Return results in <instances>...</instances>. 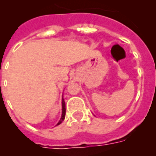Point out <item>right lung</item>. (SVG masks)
<instances>
[{
  "mask_svg": "<svg viewBox=\"0 0 156 156\" xmlns=\"http://www.w3.org/2000/svg\"><path fill=\"white\" fill-rule=\"evenodd\" d=\"M65 116H66V103H65V100H62V115H61V120L59 121V122L57 123L56 126H58L60 124L64 121V119H65Z\"/></svg>",
  "mask_w": 156,
  "mask_h": 156,
  "instance_id": "add662e5",
  "label": "right lung"
}]
</instances>
